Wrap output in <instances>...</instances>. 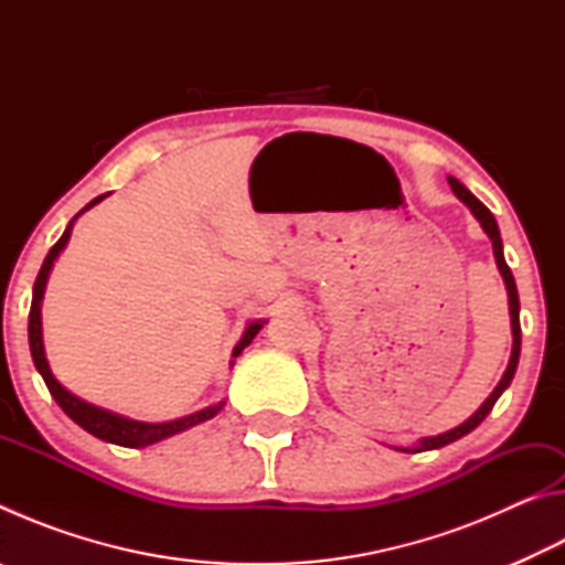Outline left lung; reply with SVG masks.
<instances>
[{
	"label": "left lung",
	"mask_w": 565,
	"mask_h": 565,
	"mask_svg": "<svg viewBox=\"0 0 565 565\" xmlns=\"http://www.w3.org/2000/svg\"><path fill=\"white\" fill-rule=\"evenodd\" d=\"M448 184H451L454 194L461 199V202L471 209V214L478 218V224H481V228L486 234H489L491 244H493V256H495V266H499V271L503 276V284H505V291H509V313H511V333H513V349H511V359H509V366H505L503 376L499 381V386H495L491 391V396L483 401L481 406H478L476 414L471 418H466L461 426L451 428V431L446 434H438V436H428V438H420V441L416 446H394L396 451H404V454H418V451H434V448H441V446H448L458 441V438L471 434L473 428L481 424V420L491 414V408L495 401H499V396L503 394L505 388L511 386L513 381V374H515V366H519V356H521V319H519V311H521V303H519V291H515V281H513V274L509 269V264H505L503 259V242H501V232H499V224H495L493 214L486 209L478 199L468 191L461 181L448 177Z\"/></svg>",
	"instance_id": "left-lung-1"
}]
</instances>
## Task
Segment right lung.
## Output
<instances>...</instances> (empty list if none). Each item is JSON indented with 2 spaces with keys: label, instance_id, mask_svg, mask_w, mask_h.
<instances>
[{
  "label": "right lung",
  "instance_id": "obj_1",
  "mask_svg": "<svg viewBox=\"0 0 565 565\" xmlns=\"http://www.w3.org/2000/svg\"><path fill=\"white\" fill-rule=\"evenodd\" d=\"M107 196L109 194H102L97 199H92V202L72 218L70 226L64 228V234H62L60 242H56L50 248V254H46V259L42 264L40 274H36L34 291H32V309H30V351H32L34 366L42 374L44 384H46V388H50L52 398L56 401V404H60V408L74 420V424H79L84 431H89L92 436H97V438H102V441H107V444H117V446H127V448H145V446L164 441V438L174 436V434L186 431V428H194L199 424H204V420H209V418H214L218 411L224 408L226 401H218V404H214V406H206L202 411H194V414L181 416V418H174V420H161V424H149V420H137V418L114 414V411H109V408L94 406V404H89V401L74 396L70 388H64L60 381L54 379L52 369H50V361H46L44 339H42V299H44L46 279H50V271H52V266L56 262V256L64 252L66 242H70L72 226H74L76 218H79L84 212H89L92 206H97L102 199H107ZM264 323H266L264 319L248 323L246 331H244V337L238 339V343L234 347V353H232L234 359L248 347V343L254 341L256 333L264 329ZM234 359H232V366H234Z\"/></svg>",
  "mask_w": 565,
  "mask_h": 565
}]
</instances>
